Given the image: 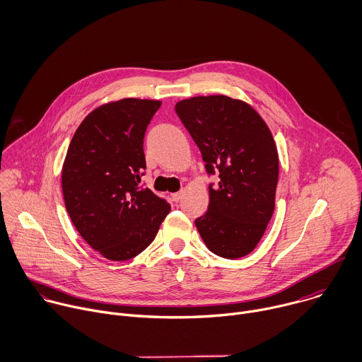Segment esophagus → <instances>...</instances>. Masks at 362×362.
Listing matches in <instances>:
<instances>
[{
    "label": "esophagus",
    "instance_id": "34e87169",
    "mask_svg": "<svg viewBox=\"0 0 362 362\" xmlns=\"http://www.w3.org/2000/svg\"><path fill=\"white\" fill-rule=\"evenodd\" d=\"M182 195H184V192H182V191H180V192H174V194H171V198H173V201L178 202V201L182 198Z\"/></svg>",
    "mask_w": 362,
    "mask_h": 362
}]
</instances>
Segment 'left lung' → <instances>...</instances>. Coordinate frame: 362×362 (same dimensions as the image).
I'll return each instance as SVG.
<instances>
[{
	"mask_svg": "<svg viewBox=\"0 0 362 362\" xmlns=\"http://www.w3.org/2000/svg\"><path fill=\"white\" fill-rule=\"evenodd\" d=\"M175 111L201 150L209 204L195 227L206 248L223 258L248 255L262 238L275 208L279 160L271 129L248 103L227 95H199Z\"/></svg>",
	"mask_w": 362,
	"mask_h": 362,
	"instance_id": "8db88e82",
	"label": "left lung"
}]
</instances>
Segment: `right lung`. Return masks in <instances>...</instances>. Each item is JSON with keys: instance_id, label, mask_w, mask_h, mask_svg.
I'll return each mask as SVG.
<instances>
[{"instance_id": "obj_1", "label": "right lung", "mask_w": 362, "mask_h": 362, "mask_svg": "<svg viewBox=\"0 0 362 362\" xmlns=\"http://www.w3.org/2000/svg\"><path fill=\"white\" fill-rule=\"evenodd\" d=\"M161 101L122 98L93 110L72 136L61 171L69 218L110 261H127L156 238L171 205L142 187L144 134Z\"/></svg>"}]
</instances>
